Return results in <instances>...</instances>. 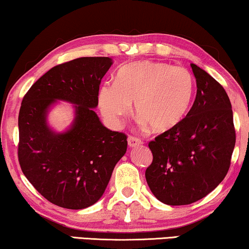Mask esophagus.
<instances>
[{"mask_svg": "<svg viewBox=\"0 0 249 249\" xmlns=\"http://www.w3.org/2000/svg\"><path fill=\"white\" fill-rule=\"evenodd\" d=\"M142 144V141L137 137H134V136H129L128 137V145L129 147H136V146H139Z\"/></svg>", "mask_w": 249, "mask_h": 249, "instance_id": "esophagus-1", "label": "esophagus"}]
</instances>
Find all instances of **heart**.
Listing matches in <instances>:
<instances>
[{
	"mask_svg": "<svg viewBox=\"0 0 249 249\" xmlns=\"http://www.w3.org/2000/svg\"><path fill=\"white\" fill-rule=\"evenodd\" d=\"M195 80L185 67L141 61L122 67L117 81H107L98 90V107L105 121L118 127L135 103L139 124L156 134L178 127L188 114Z\"/></svg>",
	"mask_w": 249,
	"mask_h": 249,
	"instance_id": "heart-1",
	"label": "heart"
}]
</instances>
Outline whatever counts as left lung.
<instances>
[{
	"label": "left lung",
	"instance_id": "obj_1",
	"mask_svg": "<svg viewBox=\"0 0 249 249\" xmlns=\"http://www.w3.org/2000/svg\"><path fill=\"white\" fill-rule=\"evenodd\" d=\"M196 98L181 124L149 142L147 185L160 202L188 205L219 186L230 168L236 144L233 114L224 88L192 63Z\"/></svg>",
	"mask_w": 249,
	"mask_h": 249
}]
</instances>
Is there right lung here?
<instances>
[{"label": "right lung", "instance_id": "right-lung-1", "mask_svg": "<svg viewBox=\"0 0 249 249\" xmlns=\"http://www.w3.org/2000/svg\"><path fill=\"white\" fill-rule=\"evenodd\" d=\"M111 57H79L43 74L23 97L19 112L18 158L29 182L51 203L81 210L101 198L127 136L104 127L93 108ZM57 100L73 104L71 127L54 132L47 115Z\"/></svg>", "mask_w": 249, "mask_h": 249}]
</instances>
